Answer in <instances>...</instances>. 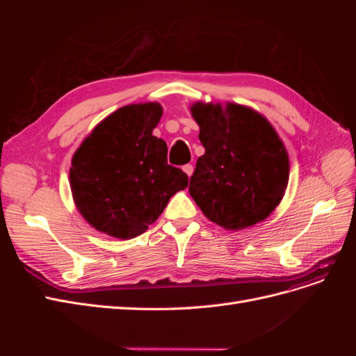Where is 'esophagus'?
<instances>
[{
  "label": "esophagus",
  "instance_id": "obj_1",
  "mask_svg": "<svg viewBox=\"0 0 356 356\" xmlns=\"http://www.w3.org/2000/svg\"><path fill=\"white\" fill-rule=\"evenodd\" d=\"M182 169H184V172H186L188 177H191V174H193V165H184V166H182Z\"/></svg>",
  "mask_w": 356,
  "mask_h": 356
}]
</instances>
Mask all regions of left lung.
<instances>
[{"mask_svg":"<svg viewBox=\"0 0 356 356\" xmlns=\"http://www.w3.org/2000/svg\"><path fill=\"white\" fill-rule=\"evenodd\" d=\"M204 154L190 178V196L204 217L229 230L267 218L281 202L289 177L286 149L272 124L251 108L195 104Z\"/></svg>","mask_w":356,"mask_h":356,"instance_id":"1","label":"left lung"}]
</instances>
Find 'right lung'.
<instances>
[{
	"label": "right lung",
	"instance_id": "1",
	"mask_svg": "<svg viewBox=\"0 0 356 356\" xmlns=\"http://www.w3.org/2000/svg\"><path fill=\"white\" fill-rule=\"evenodd\" d=\"M161 117L157 102L127 105L93 129L72 157L74 202L92 227L118 239L144 233L169 199L188 186L168 165V145L153 135Z\"/></svg>",
	"mask_w": 356,
	"mask_h": 356
}]
</instances>
